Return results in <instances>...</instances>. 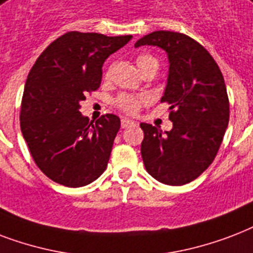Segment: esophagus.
<instances>
[{
  "mask_svg": "<svg viewBox=\"0 0 253 253\" xmlns=\"http://www.w3.org/2000/svg\"><path fill=\"white\" fill-rule=\"evenodd\" d=\"M136 123L132 120H129V119H123L121 120V128L123 129H126V128H130V126H134Z\"/></svg>",
  "mask_w": 253,
  "mask_h": 253,
  "instance_id": "34e87169",
  "label": "esophagus"
}]
</instances>
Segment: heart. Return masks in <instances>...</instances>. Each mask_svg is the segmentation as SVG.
Returning a JSON list of instances; mask_svg holds the SVG:
<instances>
[{"label":"heart","instance_id":"heart-1","mask_svg":"<svg viewBox=\"0 0 253 253\" xmlns=\"http://www.w3.org/2000/svg\"><path fill=\"white\" fill-rule=\"evenodd\" d=\"M153 56L148 55V54H141V55L137 56V66L138 68H142L145 64L150 63V62H154ZM157 62V60H156ZM109 76V71L105 72V78ZM148 103V97L146 96H134V95H119L115 100V105L117 108L123 111V112L128 113V115H136L138 111L141 109V107Z\"/></svg>","mask_w":253,"mask_h":253}]
</instances>
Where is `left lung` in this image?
Instances as JSON below:
<instances>
[{"label":"left lung","instance_id":"obj_1","mask_svg":"<svg viewBox=\"0 0 253 253\" xmlns=\"http://www.w3.org/2000/svg\"><path fill=\"white\" fill-rule=\"evenodd\" d=\"M158 46L168 52L169 76L161 103L170 104L173 129L144 130L145 169L165 185L194 181L212 164L230 120V103L220 68L201 43L174 31H154L134 46Z\"/></svg>","mask_w":253,"mask_h":253}]
</instances>
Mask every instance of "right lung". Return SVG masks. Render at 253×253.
Returning <instances> with one entry per match:
<instances>
[{
	"label": "right lung",
	"instance_id": "1",
	"mask_svg": "<svg viewBox=\"0 0 253 253\" xmlns=\"http://www.w3.org/2000/svg\"><path fill=\"white\" fill-rule=\"evenodd\" d=\"M130 39L68 31L47 46L29 72L21 130L34 162L51 181L80 187L104 173L120 119L108 113L93 124L79 112L80 101L100 87L105 59Z\"/></svg>",
	"mask_w": 253,
	"mask_h": 253
}]
</instances>
